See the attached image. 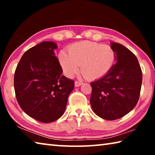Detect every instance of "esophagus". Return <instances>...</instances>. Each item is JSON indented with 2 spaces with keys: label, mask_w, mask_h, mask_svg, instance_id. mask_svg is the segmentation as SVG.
<instances>
[{
  "label": "esophagus",
  "mask_w": 155,
  "mask_h": 155,
  "mask_svg": "<svg viewBox=\"0 0 155 155\" xmlns=\"http://www.w3.org/2000/svg\"><path fill=\"white\" fill-rule=\"evenodd\" d=\"M74 85H75V87H78V86H81V85H83V82H81V81H76L74 82Z\"/></svg>",
  "instance_id": "obj_1"
}]
</instances>
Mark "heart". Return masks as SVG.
<instances>
[{"label": "heart", "mask_w": 155, "mask_h": 155, "mask_svg": "<svg viewBox=\"0 0 155 155\" xmlns=\"http://www.w3.org/2000/svg\"><path fill=\"white\" fill-rule=\"evenodd\" d=\"M59 53V64L64 74L72 78L79 70L89 80L104 77L114 64L115 54L111 46L107 44L83 41L72 44L68 49Z\"/></svg>", "instance_id": "1"}]
</instances>
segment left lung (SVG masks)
I'll use <instances>...</instances> for the list:
<instances>
[{"label": "left lung", "instance_id": "obj_1", "mask_svg": "<svg viewBox=\"0 0 155 155\" xmlns=\"http://www.w3.org/2000/svg\"><path fill=\"white\" fill-rule=\"evenodd\" d=\"M111 47L115 64L106 75L91 83V108L107 120L120 118L134 109L142 83V72L135 54L118 43L111 42Z\"/></svg>", "mask_w": 155, "mask_h": 155}]
</instances>
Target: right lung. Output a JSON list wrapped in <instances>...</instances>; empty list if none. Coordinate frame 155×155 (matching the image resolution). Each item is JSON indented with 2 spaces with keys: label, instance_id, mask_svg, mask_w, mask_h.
I'll return each mask as SVG.
<instances>
[{
  "label": "right lung",
  "instance_id": "1",
  "mask_svg": "<svg viewBox=\"0 0 155 155\" xmlns=\"http://www.w3.org/2000/svg\"><path fill=\"white\" fill-rule=\"evenodd\" d=\"M53 41H43L26 51L17 65L14 89L18 104L28 116L49 123L64 114L74 82L62 75Z\"/></svg>",
  "mask_w": 155,
  "mask_h": 155
}]
</instances>
